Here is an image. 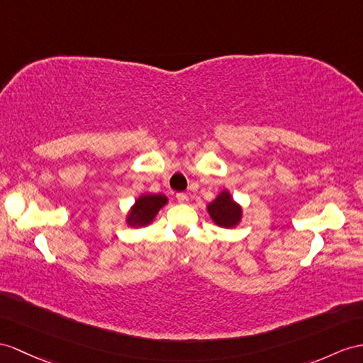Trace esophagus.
<instances>
[{
    "label": "esophagus",
    "instance_id": "34e87169",
    "mask_svg": "<svg viewBox=\"0 0 363 363\" xmlns=\"http://www.w3.org/2000/svg\"><path fill=\"white\" fill-rule=\"evenodd\" d=\"M175 199H177V201H179V203H188V196H186V194H184V192H179V194H177V196H175Z\"/></svg>",
    "mask_w": 363,
    "mask_h": 363
}]
</instances>
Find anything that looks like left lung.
I'll list each match as a JSON object with an SVG mask.
<instances>
[{
    "instance_id": "left-lung-1",
    "label": "left lung",
    "mask_w": 363,
    "mask_h": 363,
    "mask_svg": "<svg viewBox=\"0 0 363 363\" xmlns=\"http://www.w3.org/2000/svg\"><path fill=\"white\" fill-rule=\"evenodd\" d=\"M208 211L212 220H214L218 226H223V228L235 226L242 216L240 206H238L237 203H234V200L226 191L220 194L214 201L209 203Z\"/></svg>"
}]
</instances>
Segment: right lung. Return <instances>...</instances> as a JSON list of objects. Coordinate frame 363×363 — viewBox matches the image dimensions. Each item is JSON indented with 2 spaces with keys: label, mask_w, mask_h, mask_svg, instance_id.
I'll use <instances>...</instances> for the list:
<instances>
[{
  "label": "right lung",
  "mask_w": 363,
  "mask_h": 363,
  "mask_svg": "<svg viewBox=\"0 0 363 363\" xmlns=\"http://www.w3.org/2000/svg\"><path fill=\"white\" fill-rule=\"evenodd\" d=\"M167 199L162 194H146L141 196L134 208L130 209V214L128 216V223L130 226H145L149 225L157 216V212L160 211L163 205H166Z\"/></svg>",
  "instance_id": "right-lung-1"
}]
</instances>
